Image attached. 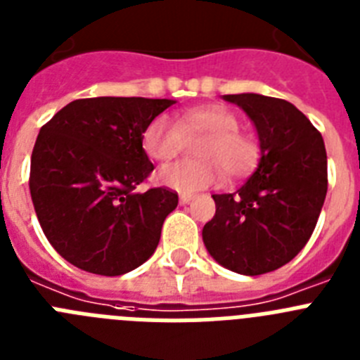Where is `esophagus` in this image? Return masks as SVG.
I'll list each match as a JSON object with an SVG mask.
<instances>
[{
  "instance_id": "1",
  "label": "esophagus",
  "mask_w": 360,
  "mask_h": 360,
  "mask_svg": "<svg viewBox=\"0 0 360 360\" xmlns=\"http://www.w3.org/2000/svg\"><path fill=\"white\" fill-rule=\"evenodd\" d=\"M193 200H195V196H193V195H186V193H182V195H180V203H182V205L193 202Z\"/></svg>"
}]
</instances>
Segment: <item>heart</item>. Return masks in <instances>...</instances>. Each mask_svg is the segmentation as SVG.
Segmentation results:
<instances>
[{
	"instance_id": "1",
	"label": "heart",
	"mask_w": 360,
	"mask_h": 360,
	"mask_svg": "<svg viewBox=\"0 0 360 360\" xmlns=\"http://www.w3.org/2000/svg\"><path fill=\"white\" fill-rule=\"evenodd\" d=\"M238 129L240 119L231 110L205 104L180 113L176 122L167 115L155 117L142 133V148L153 160L167 164L180 155L184 139L203 136L195 149L198 160L169 165L157 174L158 184L189 195L216 186L224 173L229 180H236L254 169L259 149Z\"/></svg>"
}]
</instances>
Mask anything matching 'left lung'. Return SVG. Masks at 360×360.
<instances>
[{
  "label": "left lung",
  "mask_w": 360,
  "mask_h": 360,
  "mask_svg": "<svg viewBox=\"0 0 360 360\" xmlns=\"http://www.w3.org/2000/svg\"><path fill=\"white\" fill-rule=\"evenodd\" d=\"M224 101L252 120L259 164L236 193L212 195L216 214L202 238L225 269L266 274L292 262L316 229L328 189L326 149L314 124L288 101L259 94Z\"/></svg>",
  "instance_id": "left-lung-1"
}]
</instances>
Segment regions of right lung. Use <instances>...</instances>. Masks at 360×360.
Returning a JSON list of instances; mask_svg holds the SVG:
<instances>
[{"label": "right lung", "mask_w": 360, "mask_h": 360, "mask_svg": "<svg viewBox=\"0 0 360 360\" xmlns=\"http://www.w3.org/2000/svg\"><path fill=\"white\" fill-rule=\"evenodd\" d=\"M174 103L77 98L41 128L30 195L44 236L66 262L91 274L122 276L153 256L178 195L165 187L136 191L153 171L142 133Z\"/></svg>", "instance_id": "add662e5"}]
</instances>
